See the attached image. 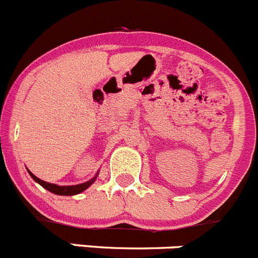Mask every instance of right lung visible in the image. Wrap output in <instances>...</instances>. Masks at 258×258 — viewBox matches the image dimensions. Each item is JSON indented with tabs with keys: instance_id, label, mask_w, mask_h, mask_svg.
<instances>
[{
	"instance_id": "obj_1",
	"label": "right lung",
	"mask_w": 258,
	"mask_h": 258,
	"mask_svg": "<svg viewBox=\"0 0 258 258\" xmlns=\"http://www.w3.org/2000/svg\"><path fill=\"white\" fill-rule=\"evenodd\" d=\"M28 172H30L32 179H33L36 182H38V184L41 185V186H43L46 190L55 194V195H63V196H73V195H77V194H81L82 191L87 190V188H88L90 185L95 181V179H97V176H98V172H97V175H95L92 180H89V181H87V182H83V184L72 185V186H59V185L50 184V182L43 181V180L38 179V177L34 176V175L32 174L30 170H28Z\"/></svg>"
}]
</instances>
